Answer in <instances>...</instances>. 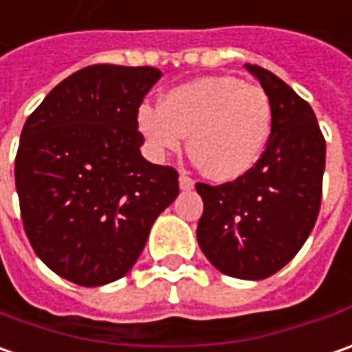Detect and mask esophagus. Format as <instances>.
I'll list each match as a JSON object with an SVG mask.
<instances>
[{
	"label": "esophagus",
	"mask_w": 352,
	"mask_h": 352,
	"mask_svg": "<svg viewBox=\"0 0 352 352\" xmlns=\"http://www.w3.org/2000/svg\"><path fill=\"white\" fill-rule=\"evenodd\" d=\"M180 188L182 190H192L193 188L192 176L188 172H180Z\"/></svg>",
	"instance_id": "1"
}]
</instances>
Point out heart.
I'll use <instances>...</instances> for the list:
<instances>
[{
  "label": "heart",
  "mask_w": 352,
  "mask_h": 352,
  "mask_svg": "<svg viewBox=\"0 0 352 352\" xmlns=\"http://www.w3.org/2000/svg\"><path fill=\"white\" fill-rule=\"evenodd\" d=\"M139 131L157 157H166L190 135V153L217 182L236 180L263 155L271 131L267 93L238 77H201L170 89L160 108L141 106Z\"/></svg>",
  "instance_id": "1"
}]
</instances>
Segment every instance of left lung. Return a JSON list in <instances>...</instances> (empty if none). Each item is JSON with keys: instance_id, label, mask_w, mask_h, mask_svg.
<instances>
[{"instance_id": "1", "label": "left lung", "mask_w": 352, "mask_h": 352, "mask_svg": "<svg viewBox=\"0 0 352 352\" xmlns=\"http://www.w3.org/2000/svg\"><path fill=\"white\" fill-rule=\"evenodd\" d=\"M246 69L271 102V135L252 170L221 186L195 184L204 199L197 242L221 273L246 280L283 270L310 236L322 204L325 139L312 106L277 75Z\"/></svg>"}]
</instances>
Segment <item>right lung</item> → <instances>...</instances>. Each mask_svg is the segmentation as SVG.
Returning a JSON list of instances; mask_svg holds the SVG:
<instances>
[{
    "label": "right lung",
    "mask_w": 352,
    "mask_h": 352,
    "mask_svg": "<svg viewBox=\"0 0 352 352\" xmlns=\"http://www.w3.org/2000/svg\"><path fill=\"white\" fill-rule=\"evenodd\" d=\"M162 73L98 63L28 116L15 159L21 217L50 270L81 287L122 279L180 193L178 172L141 157L138 112Z\"/></svg>",
    "instance_id": "right-lung-1"
}]
</instances>
